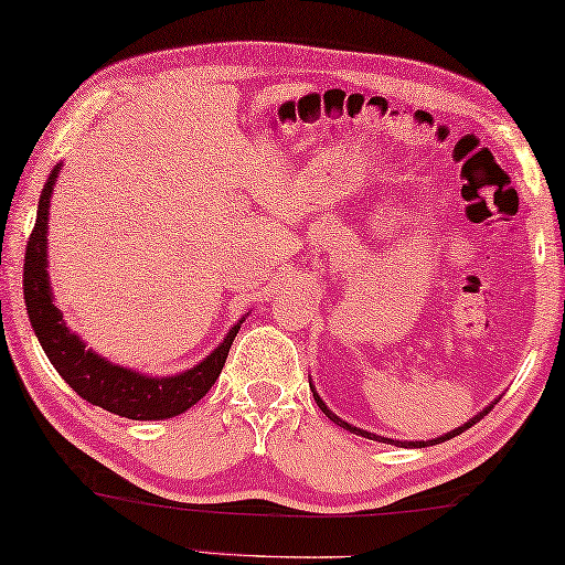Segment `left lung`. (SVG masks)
<instances>
[{
	"label": "left lung",
	"instance_id": "1",
	"mask_svg": "<svg viewBox=\"0 0 565 565\" xmlns=\"http://www.w3.org/2000/svg\"><path fill=\"white\" fill-rule=\"evenodd\" d=\"M312 388V386H310ZM312 396H316V404L320 406V409H323V414H328V419H333L338 427H343V429H349V431H353V434H361V437H369V439H376V441H388V445H396V447H427V445H439V441H447V439H452V437H457V434H462L465 429H470L475 422H480L484 414H488L490 409H492V404L488 406V409H482L480 414L477 416H472L470 422L467 424H462V427H457V429H452V431H447V434H441V437H437V439H429V441H394V439H386V437H376V434H371V431H363V429H359V427H351L349 422H343V419H338V416L328 409V406L323 404V398H320L318 394H316V388H312Z\"/></svg>",
	"mask_w": 565,
	"mask_h": 565
}]
</instances>
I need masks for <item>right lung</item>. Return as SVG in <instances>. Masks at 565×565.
I'll return each mask as SVG.
<instances>
[{"label":"right lung","instance_id":"obj_1","mask_svg":"<svg viewBox=\"0 0 565 565\" xmlns=\"http://www.w3.org/2000/svg\"><path fill=\"white\" fill-rule=\"evenodd\" d=\"M60 167L63 163H57L50 171L47 184L42 189L38 222H34L28 253H24V306H28L32 331L38 335L42 351L47 353L50 363L71 384L73 392L110 414L146 422L169 419V416L192 409L220 379L242 320L202 363L184 373H177V376H143V373L116 366V363L85 349L81 338L65 326L63 312L52 300L47 277V210Z\"/></svg>","mask_w":565,"mask_h":565}]
</instances>
